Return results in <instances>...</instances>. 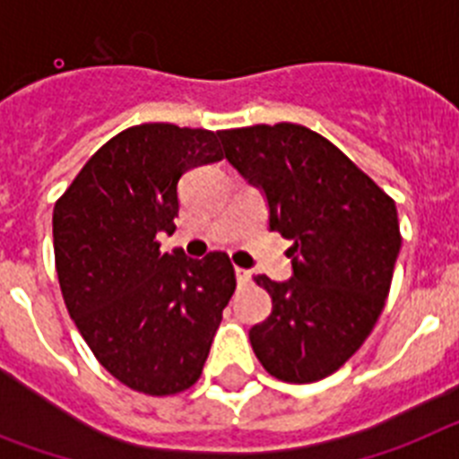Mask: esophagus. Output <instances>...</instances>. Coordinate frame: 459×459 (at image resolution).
I'll return each instance as SVG.
<instances>
[{"mask_svg": "<svg viewBox=\"0 0 459 459\" xmlns=\"http://www.w3.org/2000/svg\"><path fill=\"white\" fill-rule=\"evenodd\" d=\"M235 279H238V284H247L252 279V273L245 268H235Z\"/></svg>", "mask_w": 459, "mask_h": 459, "instance_id": "obj_1", "label": "esophagus"}]
</instances>
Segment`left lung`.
I'll use <instances>...</instances> for the list:
<instances>
[{
    "label": "left lung",
    "mask_w": 459,
    "mask_h": 459,
    "mask_svg": "<svg viewBox=\"0 0 459 459\" xmlns=\"http://www.w3.org/2000/svg\"><path fill=\"white\" fill-rule=\"evenodd\" d=\"M224 157L268 205L270 230L293 240L290 277L256 284L270 316L249 330L261 365L289 384H312L362 346L388 298L400 221L385 196L324 135L300 125L219 131Z\"/></svg>",
    "instance_id": "left-lung-1"
}]
</instances>
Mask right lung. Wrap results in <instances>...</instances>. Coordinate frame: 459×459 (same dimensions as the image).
I'll return each mask as SVG.
<instances>
[{
  "instance_id": "right-lung-1",
  "label": "right lung",
  "mask_w": 459,
  "mask_h": 459,
  "mask_svg": "<svg viewBox=\"0 0 459 459\" xmlns=\"http://www.w3.org/2000/svg\"><path fill=\"white\" fill-rule=\"evenodd\" d=\"M224 157L219 134L141 125L99 150L55 205L59 286L71 318L103 368L145 395L198 381L235 290L224 252H159L173 233L178 185Z\"/></svg>"
}]
</instances>
